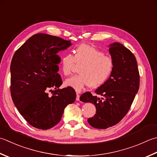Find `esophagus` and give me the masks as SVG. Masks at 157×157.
<instances>
[{
	"label": "esophagus",
	"instance_id": "34e87169",
	"mask_svg": "<svg viewBox=\"0 0 157 157\" xmlns=\"http://www.w3.org/2000/svg\"><path fill=\"white\" fill-rule=\"evenodd\" d=\"M76 101H79V94L78 93H77V96H76Z\"/></svg>",
	"mask_w": 157,
	"mask_h": 157
}]
</instances>
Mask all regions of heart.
Here are the masks:
<instances>
[{"label": "heart", "instance_id": "heart-1", "mask_svg": "<svg viewBox=\"0 0 157 157\" xmlns=\"http://www.w3.org/2000/svg\"><path fill=\"white\" fill-rule=\"evenodd\" d=\"M75 63L81 64L79 75L71 77L64 81L66 86L80 92L86 86L99 88L108 81L114 64L111 58L93 46L82 44L75 49L74 56L67 53L60 57V67L64 75H69Z\"/></svg>", "mask_w": 157, "mask_h": 157}]
</instances>
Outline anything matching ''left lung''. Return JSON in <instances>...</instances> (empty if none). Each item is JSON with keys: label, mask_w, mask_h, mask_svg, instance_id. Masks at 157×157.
Here are the masks:
<instances>
[{"label": "left lung", "mask_w": 157, "mask_h": 157, "mask_svg": "<svg viewBox=\"0 0 157 157\" xmlns=\"http://www.w3.org/2000/svg\"><path fill=\"white\" fill-rule=\"evenodd\" d=\"M108 47L114 67L108 81L95 90L101 97L87 92L79 98L82 102L94 105L96 113L88 122L100 129L112 127L124 117L140 87L139 71L133 53L120 43H113Z\"/></svg>", "instance_id": "8db88e82"}]
</instances>
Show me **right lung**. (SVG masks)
<instances>
[{
    "label": "right lung",
    "mask_w": 157,
    "mask_h": 157,
    "mask_svg": "<svg viewBox=\"0 0 157 157\" xmlns=\"http://www.w3.org/2000/svg\"><path fill=\"white\" fill-rule=\"evenodd\" d=\"M72 45L58 36L35 34L15 52L11 63V94L23 118L39 129H49L60 122L64 109L76 99L71 87L63 84L58 53ZM54 90H53V89ZM52 91V95H49Z\"/></svg>",
    "instance_id": "obj_1"
}]
</instances>
